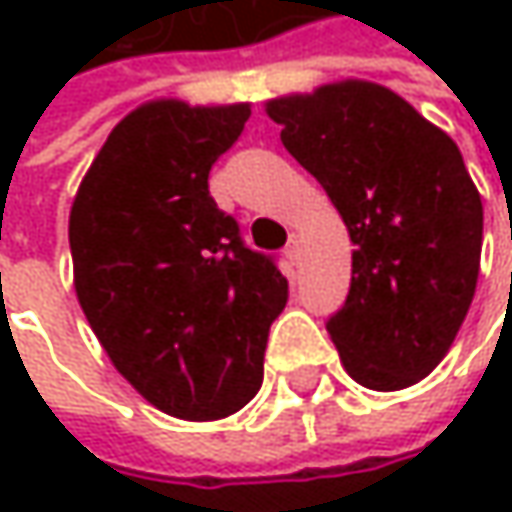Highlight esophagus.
<instances>
[{
  "instance_id": "34e87169",
  "label": "esophagus",
  "mask_w": 512,
  "mask_h": 512,
  "mask_svg": "<svg viewBox=\"0 0 512 512\" xmlns=\"http://www.w3.org/2000/svg\"><path fill=\"white\" fill-rule=\"evenodd\" d=\"M284 255H287L290 263H299V240H296V237H290V243H287Z\"/></svg>"
}]
</instances>
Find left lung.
I'll return each mask as SVG.
<instances>
[{"label": "left lung", "mask_w": 512, "mask_h": 512, "mask_svg": "<svg viewBox=\"0 0 512 512\" xmlns=\"http://www.w3.org/2000/svg\"><path fill=\"white\" fill-rule=\"evenodd\" d=\"M266 115L356 246L347 302L326 323L347 373L373 391L415 385L451 350L480 272L483 204L460 148L361 79L269 100Z\"/></svg>", "instance_id": "1"}]
</instances>
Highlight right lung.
Instances as JSON below:
<instances>
[{"label": "right lung", "mask_w": 512, "mask_h": 512, "mask_svg": "<svg viewBox=\"0 0 512 512\" xmlns=\"http://www.w3.org/2000/svg\"><path fill=\"white\" fill-rule=\"evenodd\" d=\"M252 109L151 100L94 156L70 207L79 305L118 373L186 421L234 415L263 382L287 278L252 252L207 177Z\"/></svg>", "instance_id": "1"}]
</instances>
